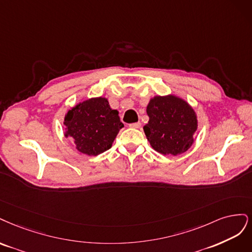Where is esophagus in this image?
<instances>
[{"label": "esophagus", "instance_id": "esophagus-1", "mask_svg": "<svg viewBox=\"0 0 252 252\" xmlns=\"http://www.w3.org/2000/svg\"><path fill=\"white\" fill-rule=\"evenodd\" d=\"M141 126V124L138 121V123H134L129 125V127H134V128H139Z\"/></svg>", "mask_w": 252, "mask_h": 252}]
</instances>
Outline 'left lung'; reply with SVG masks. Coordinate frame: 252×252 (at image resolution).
I'll list each match as a JSON object with an SVG mask.
<instances>
[{"label":"left lung","instance_id":"obj_1","mask_svg":"<svg viewBox=\"0 0 252 252\" xmlns=\"http://www.w3.org/2000/svg\"><path fill=\"white\" fill-rule=\"evenodd\" d=\"M150 117L143 126L152 148L163 155L176 156L193 142L198 121L190 105L176 96H156L148 104Z\"/></svg>","mask_w":252,"mask_h":252}]
</instances>
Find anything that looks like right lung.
<instances>
[{
    "instance_id": "1",
    "label": "right lung",
    "mask_w": 252,
    "mask_h": 252,
    "mask_svg": "<svg viewBox=\"0 0 252 252\" xmlns=\"http://www.w3.org/2000/svg\"><path fill=\"white\" fill-rule=\"evenodd\" d=\"M66 137L70 136L76 149L89 156H96L112 147L119 129L124 127L118 112L110 108L109 101L88 99L70 110L64 117Z\"/></svg>"
}]
</instances>
